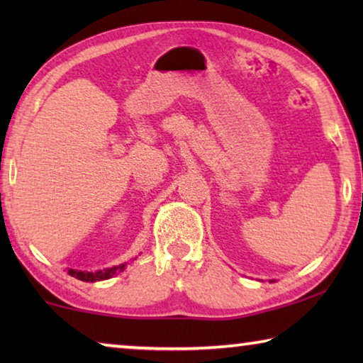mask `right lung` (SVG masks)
I'll use <instances>...</instances> for the list:
<instances>
[{
    "mask_svg": "<svg viewBox=\"0 0 363 363\" xmlns=\"http://www.w3.org/2000/svg\"><path fill=\"white\" fill-rule=\"evenodd\" d=\"M126 269V262L118 264V266L104 269V270H97V272H83V270H75V269H69V274L72 277H75L82 281H99V280H107L112 279L113 275L123 272Z\"/></svg>",
    "mask_w": 363,
    "mask_h": 363,
    "instance_id": "1",
    "label": "right lung"
}]
</instances>
